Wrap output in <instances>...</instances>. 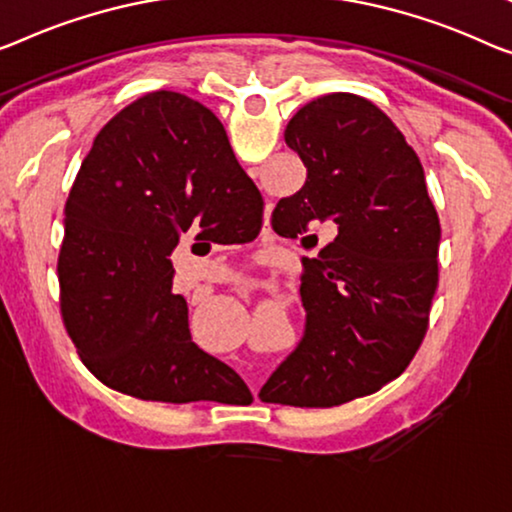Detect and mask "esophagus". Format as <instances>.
<instances>
[{"label":"esophagus","instance_id":"34e87169","mask_svg":"<svg viewBox=\"0 0 512 512\" xmlns=\"http://www.w3.org/2000/svg\"><path fill=\"white\" fill-rule=\"evenodd\" d=\"M253 393H255V398H257V388H253Z\"/></svg>","mask_w":512,"mask_h":512}]
</instances>
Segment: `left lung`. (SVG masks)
I'll list each match as a JSON object with an SVG mask.
<instances>
[{"instance_id": "left-lung-1", "label": "left lung", "mask_w": 512, "mask_h": 512, "mask_svg": "<svg viewBox=\"0 0 512 512\" xmlns=\"http://www.w3.org/2000/svg\"><path fill=\"white\" fill-rule=\"evenodd\" d=\"M285 142L308 177L278 202L271 225L294 236L326 225L335 239L305 264L303 338L259 398L335 407L402 375L421 347L439 278V218L416 151L368 98L305 103Z\"/></svg>"}]
</instances>
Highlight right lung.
<instances>
[{"label": "right lung", "instance_id": "right-lung-1", "mask_svg": "<svg viewBox=\"0 0 512 512\" xmlns=\"http://www.w3.org/2000/svg\"><path fill=\"white\" fill-rule=\"evenodd\" d=\"M262 207L202 103L154 91L110 119L68 195L57 262L61 317L91 375L140 400L250 398L232 368L190 340L170 255L183 234L253 239Z\"/></svg>", "mask_w": 512, "mask_h": 512}]
</instances>
